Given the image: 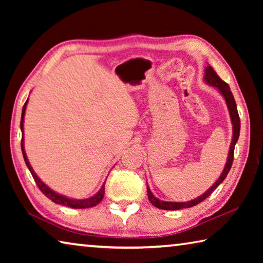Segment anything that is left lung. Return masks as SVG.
I'll return each instance as SVG.
<instances>
[{
    "instance_id": "obj_1",
    "label": "left lung",
    "mask_w": 263,
    "mask_h": 263,
    "mask_svg": "<svg viewBox=\"0 0 263 263\" xmlns=\"http://www.w3.org/2000/svg\"><path fill=\"white\" fill-rule=\"evenodd\" d=\"M204 81H205L208 84H210L212 87H216L218 89V91L220 92L226 101V104H228L229 108V112H230V117L231 121H232V125H233V137H232V141H231V146H230V151H229V158L228 161H226L225 168L222 171L221 175L219 176L215 183H213L212 186H210V189H208L205 193H204L202 196L193 199V201L189 202H164V201H160L157 197H154V195L152 194V191L149 190L148 185H147V195H148V199L149 202L153 204L154 206H157L158 209H162V210H180V209H185V208H191L203 202L204 199L208 198L210 196L215 189L219 185L222 181L225 180V177L228 176L229 172L231 167H232V162H233V155H234V147L235 144H237L238 138H239V133H240V118H239V114H238V109H237V104H235L233 94L230 90L229 84L225 81L218 77L217 73L213 70L211 66H208L205 68V75H204Z\"/></svg>"
}]
</instances>
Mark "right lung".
Instances as JSON below:
<instances>
[{
  "label": "right lung",
  "instance_id": "right-lung-1",
  "mask_svg": "<svg viewBox=\"0 0 263 263\" xmlns=\"http://www.w3.org/2000/svg\"><path fill=\"white\" fill-rule=\"evenodd\" d=\"M26 104H28V101L25 102V104L23 106V110H22V118H21V130L23 132V127H24V115H25V109H26ZM24 138H22V144H21V147H22V153H23V158H24V161L26 163V166H28L29 171L31 173V175H32L33 180L35 183H37L38 188L41 189L42 193L46 196L47 198H50L52 202H54L57 204H60V205H65V206H68V208H73V209H87V208H92L99 204L102 199L104 197V186L105 183H103L102 185V188L100 189V191L97 194H95L92 197H89L86 199H73V198H68L66 197L64 195H60L55 193V191H53L51 188H48V186L44 183V182L39 179L37 176V174L33 172L32 167H31V164L28 160V157H26V153H25V149H24Z\"/></svg>",
  "mask_w": 263,
  "mask_h": 263
}]
</instances>
